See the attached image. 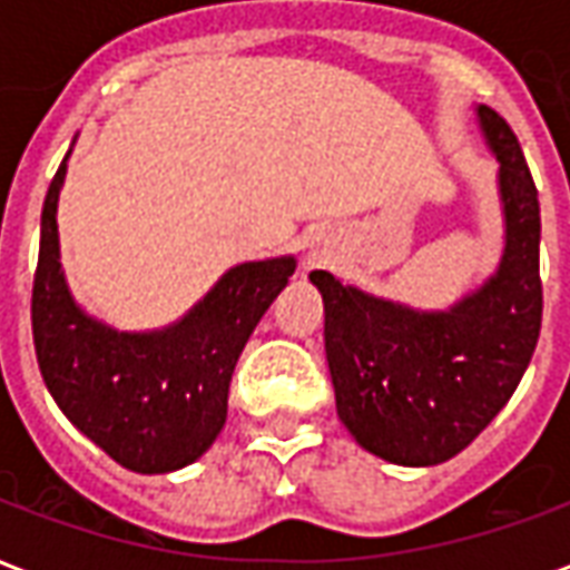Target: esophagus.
I'll use <instances>...</instances> for the list:
<instances>
[{
    "mask_svg": "<svg viewBox=\"0 0 570 570\" xmlns=\"http://www.w3.org/2000/svg\"><path fill=\"white\" fill-rule=\"evenodd\" d=\"M323 256H326V249L314 247V244H311V247H308V265H317V262H323Z\"/></svg>",
    "mask_w": 570,
    "mask_h": 570,
    "instance_id": "esophagus-1",
    "label": "esophagus"
}]
</instances>
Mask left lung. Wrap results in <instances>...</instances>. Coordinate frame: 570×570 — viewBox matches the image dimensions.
<instances>
[{
    "instance_id": "8db88e82",
    "label": "left lung",
    "mask_w": 570,
    "mask_h": 570,
    "mask_svg": "<svg viewBox=\"0 0 570 570\" xmlns=\"http://www.w3.org/2000/svg\"><path fill=\"white\" fill-rule=\"evenodd\" d=\"M479 128L501 164L503 256L449 311H415L311 272L321 289L335 409L351 436L391 464L449 461L489 428L522 382L540 335V204L519 140L494 109Z\"/></svg>"
}]
</instances>
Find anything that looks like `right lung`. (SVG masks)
I'll list each match as a JSON object with an SVG mask.
<instances>
[{
	"label": "right lung",
	"mask_w": 570,
	"mask_h": 570,
	"mask_svg": "<svg viewBox=\"0 0 570 570\" xmlns=\"http://www.w3.org/2000/svg\"><path fill=\"white\" fill-rule=\"evenodd\" d=\"M67 158L45 195L32 281L39 370L63 415L112 461L134 473H170L198 461L219 436L237 357L296 259L235 265L174 326L118 333L76 305L60 268L57 198Z\"/></svg>",
	"instance_id": "1"
}]
</instances>
